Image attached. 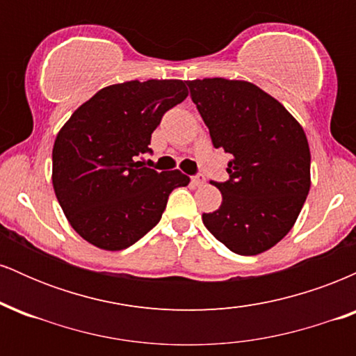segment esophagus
I'll use <instances>...</instances> for the list:
<instances>
[{
    "label": "esophagus",
    "instance_id": "1",
    "mask_svg": "<svg viewBox=\"0 0 356 356\" xmlns=\"http://www.w3.org/2000/svg\"><path fill=\"white\" fill-rule=\"evenodd\" d=\"M192 184H194V186H197V187H201V186H204V184H206V177H204V175H194V177H192Z\"/></svg>",
    "mask_w": 356,
    "mask_h": 356
}]
</instances>
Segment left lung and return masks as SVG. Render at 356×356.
<instances>
[{
    "mask_svg": "<svg viewBox=\"0 0 356 356\" xmlns=\"http://www.w3.org/2000/svg\"><path fill=\"white\" fill-rule=\"evenodd\" d=\"M216 149L232 155L222 202L202 222L236 254L271 249L291 231L312 186L303 127L275 97L246 80H187Z\"/></svg>",
    "mask_w": 356,
    "mask_h": 356,
    "instance_id": "left-lung-1",
    "label": "left lung"
}]
</instances>
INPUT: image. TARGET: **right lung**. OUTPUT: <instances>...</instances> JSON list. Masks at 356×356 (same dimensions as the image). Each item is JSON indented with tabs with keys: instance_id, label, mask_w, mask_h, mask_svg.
<instances>
[{
	"instance_id": "right-lung-1",
	"label": "right lung",
	"mask_w": 356,
	"mask_h": 356,
	"mask_svg": "<svg viewBox=\"0 0 356 356\" xmlns=\"http://www.w3.org/2000/svg\"><path fill=\"white\" fill-rule=\"evenodd\" d=\"M182 80H130L108 85L81 104L53 145L51 182L70 226L93 246L120 251L162 218L181 170L142 167L152 132L169 108L187 99Z\"/></svg>"
}]
</instances>
